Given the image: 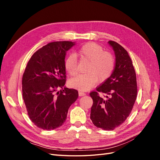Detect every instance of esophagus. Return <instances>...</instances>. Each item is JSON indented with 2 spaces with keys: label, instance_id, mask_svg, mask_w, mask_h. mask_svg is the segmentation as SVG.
<instances>
[{
  "label": "esophagus",
  "instance_id": "34e87169",
  "mask_svg": "<svg viewBox=\"0 0 160 160\" xmlns=\"http://www.w3.org/2000/svg\"><path fill=\"white\" fill-rule=\"evenodd\" d=\"M79 96H84V95H85V93H84V92H83V91H79Z\"/></svg>",
  "mask_w": 160,
  "mask_h": 160
}]
</instances>
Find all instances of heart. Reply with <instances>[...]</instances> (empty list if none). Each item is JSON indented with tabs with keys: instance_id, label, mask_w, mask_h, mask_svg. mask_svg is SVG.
Returning a JSON list of instances; mask_svg holds the SVG:
<instances>
[{
	"instance_id": "obj_1",
	"label": "heart",
	"mask_w": 160,
	"mask_h": 160,
	"mask_svg": "<svg viewBox=\"0 0 160 160\" xmlns=\"http://www.w3.org/2000/svg\"><path fill=\"white\" fill-rule=\"evenodd\" d=\"M77 55L81 59L89 61L85 68L87 72L79 75L69 81L73 88L87 91L99 82L107 80L115 68L114 57L109 52L103 51V48L95 42H91L82 45L77 50ZM65 68L68 73L76 76L79 72L78 62L74 55H69L65 61Z\"/></svg>"
}]
</instances>
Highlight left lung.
Returning a JSON list of instances; mask_svg holds the SVG:
<instances>
[{
	"instance_id": "8db88e82",
	"label": "left lung",
	"mask_w": 160,
	"mask_h": 160,
	"mask_svg": "<svg viewBox=\"0 0 160 160\" xmlns=\"http://www.w3.org/2000/svg\"><path fill=\"white\" fill-rule=\"evenodd\" d=\"M108 42L115 52V67L109 78L89 93L93 99L90 118L97 128L113 130L132 112L138 86L135 71L128 51L118 42ZM99 92L107 94L106 98H101Z\"/></svg>"
}]
</instances>
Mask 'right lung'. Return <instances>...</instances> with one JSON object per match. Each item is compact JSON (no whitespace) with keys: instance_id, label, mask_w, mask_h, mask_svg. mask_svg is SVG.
<instances>
[{"instance_id":"add662e5","label":"right lung","mask_w":160,"mask_h":160,"mask_svg":"<svg viewBox=\"0 0 160 160\" xmlns=\"http://www.w3.org/2000/svg\"><path fill=\"white\" fill-rule=\"evenodd\" d=\"M74 45L72 41L49 42L27 62L22 78V98L31 122L42 129L61 126L70 106L78 98V91L64 88L66 52Z\"/></svg>"}]
</instances>
